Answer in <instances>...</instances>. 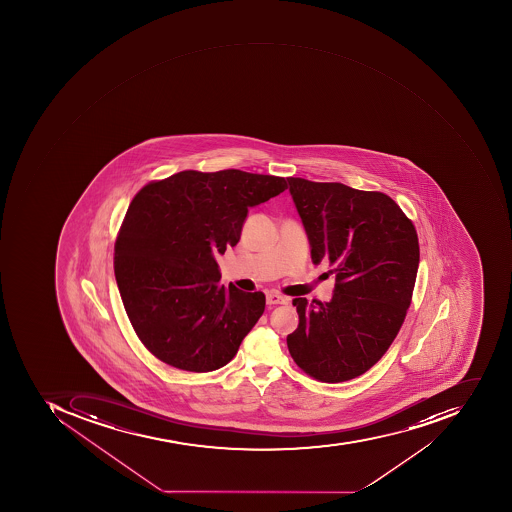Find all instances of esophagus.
<instances>
[{
  "label": "esophagus",
  "mask_w": 512,
  "mask_h": 512,
  "mask_svg": "<svg viewBox=\"0 0 512 512\" xmlns=\"http://www.w3.org/2000/svg\"><path fill=\"white\" fill-rule=\"evenodd\" d=\"M287 301L288 299L285 296H280L279 293H274V291L266 293V304L268 305L285 304Z\"/></svg>",
  "instance_id": "esophagus-1"
}]
</instances>
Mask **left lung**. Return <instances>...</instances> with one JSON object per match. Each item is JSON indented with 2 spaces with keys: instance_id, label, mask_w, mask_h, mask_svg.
I'll return each mask as SVG.
<instances>
[{
  "instance_id": "obj_1",
  "label": "left lung",
  "mask_w": 512,
  "mask_h": 512,
  "mask_svg": "<svg viewBox=\"0 0 512 512\" xmlns=\"http://www.w3.org/2000/svg\"><path fill=\"white\" fill-rule=\"evenodd\" d=\"M287 180L312 261H329L337 282L329 302L293 299L299 324L288 349L318 381H349L384 356L403 326L420 263L417 230L385 194Z\"/></svg>"
}]
</instances>
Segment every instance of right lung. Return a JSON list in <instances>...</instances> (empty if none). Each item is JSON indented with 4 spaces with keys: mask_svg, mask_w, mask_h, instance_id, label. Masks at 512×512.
Returning <instances> with one entry per match:
<instances>
[{
    "mask_svg": "<svg viewBox=\"0 0 512 512\" xmlns=\"http://www.w3.org/2000/svg\"><path fill=\"white\" fill-rule=\"evenodd\" d=\"M285 189V178L227 169L178 172L136 194L117 236L114 274L153 356L194 373L235 357L266 299L221 285L216 255L238 244L249 208Z\"/></svg>",
    "mask_w": 512,
    "mask_h": 512,
    "instance_id": "obj_1",
    "label": "right lung"
}]
</instances>
